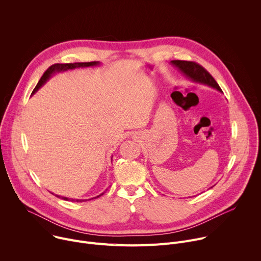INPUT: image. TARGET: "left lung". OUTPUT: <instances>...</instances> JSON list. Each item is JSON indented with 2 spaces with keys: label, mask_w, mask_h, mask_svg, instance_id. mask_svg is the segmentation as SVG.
Masks as SVG:
<instances>
[{
  "label": "left lung",
  "mask_w": 261,
  "mask_h": 261,
  "mask_svg": "<svg viewBox=\"0 0 261 261\" xmlns=\"http://www.w3.org/2000/svg\"><path fill=\"white\" fill-rule=\"evenodd\" d=\"M173 66L178 68L181 73L186 77H188L190 81L202 85H206L208 87H212L219 92H222L221 88L217 84V82L214 80V77L211 74L199 64L195 62H189V61H179V60H173L170 62Z\"/></svg>",
  "instance_id": "8db88e82"
}]
</instances>
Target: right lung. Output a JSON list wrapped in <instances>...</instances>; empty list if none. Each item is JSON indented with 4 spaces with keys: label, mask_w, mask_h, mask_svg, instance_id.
Segmentation results:
<instances>
[{
    "label": "right lung",
    "mask_w": 261,
    "mask_h": 261,
    "mask_svg": "<svg viewBox=\"0 0 261 261\" xmlns=\"http://www.w3.org/2000/svg\"><path fill=\"white\" fill-rule=\"evenodd\" d=\"M100 65V62H87V63H69V64H54L51 65L42 75V77L40 79L39 83L37 84V86L35 87L33 94H35L37 91H38L48 80L49 77L55 74L56 72H61V71H66L69 69H75V68H84V67H93V66H98ZM54 194V193H53ZM103 193H101L100 195L93 197V198H97L99 196H101ZM57 197H60L59 195H56ZM93 198L90 199H73V198H67V197H62V199L64 200H69V201H76V202H83V201H87V200H91Z\"/></svg>",
    "instance_id": "obj_1"
}]
</instances>
